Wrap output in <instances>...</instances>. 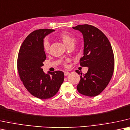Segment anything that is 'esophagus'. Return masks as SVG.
Here are the masks:
<instances>
[{
    "instance_id": "esophagus-1",
    "label": "esophagus",
    "mask_w": 130,
    "mask_h": 130,
    "mask_svg": "<svg viewBox=\"0 0 130 130\" xmlns=\"http://www.w3.org/2000/svg\"><path fill=\"white\" fill-rule=\"evenodd\" d=\"M70 74V73H69L68 71H64V75H65V76H67V75H68Z\"/></svg>"
}]
</instances>
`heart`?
Returning <instances> with one entry per match:
<instances>
[{
	"label": "heart",
	"instance_id": "1",
	"mask_svg": "<svg viewBox=\"0 0 130 130\" xmlns=\"http://www.w3.org/2000/svg\"><path fill=\"white\" fill-rule=\"evenodd\" d=\"M59 37L62 41L63 44L67 47L71 45V44H74L75 42V37L69 32H63L60 33L59 35ZM43 48L45 52H48L49 48H50V42L47 39H45L44 41Z\"/></svg>",
	"mask_w": 130,
	"mask_h": 130
}]
</instances>
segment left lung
<instances>
[{
	"label": "left lung",
	"instance_id": "obj_1",
	"mask_svg": "<svg viewBox=\"0 0 130 130\" xmlns=\"http://www.w3.org/2000/svg\"><path fill=\"white\" fill-rule=\"evenodd\" d=\"M73 28L82 32L84 40L83 56L80 66L88 67L87 73L80 75L77 86L78 92L88 96L99 95L110 81L114 71L115 59L111 44L100 29L88 24H80Z\"/></svg>",
	"mask_w": 130,
	"mask_h": 130
}]
</instances>
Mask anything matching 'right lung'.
I'll use <instances>...</instances> for the list:
<instances>
[{
    "instance_id": "right-lung-1",
    "label": "right lung",
    "mask_w": 130,
    "mask_h": 130,
    "mask_svg": "<svg viewBox=\"0 0 130 130\" xmlns=\"http://www.w3.org/2000/svg\"><path fill=\"white\" fill-rule=\"evenodd\" d=\"M54 31L42 29L30 33L21 44L18 55L17 69L21 80L33 96L41 100L55 96L64 80L62 71L45 74L42 68L46 59L44 38Z\"/></svg>"
}]
</instances>
